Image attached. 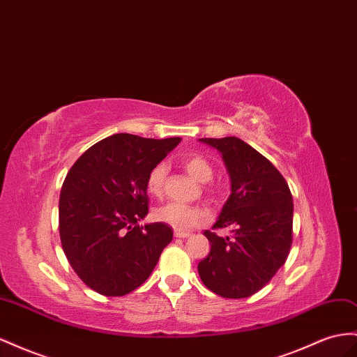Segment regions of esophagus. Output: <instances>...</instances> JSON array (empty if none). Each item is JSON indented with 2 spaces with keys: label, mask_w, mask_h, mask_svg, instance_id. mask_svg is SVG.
I'll list each match as a JSON object with an SVG mask.
<instances>
[{
  "label": "esophagus",
  "mask_w": 357,
  "mask_h": 357,
  "mask_svg": "<svg viewBox=\"0 0 357 357\" xmlns=\"http://www.w3.org/2000/svg\"><path fill=\"white\" fill-rule=\"evenodd\" d=\"M190 234L189 233H183V231H174V237H178V238H186L189 237Z\"/></svg>",
  "instance_id": "34e87169"
}]
</instances>
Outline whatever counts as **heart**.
Returning <instances> with one entry per match:
<instances>
[{
  "instance_id": "heart-1",
  "label": "heart",
  "mask_w": 357,
  "mask_h": 357,
  "mask_svg": "<svg viewBox=\"0 0 357 357\" xmlns=\"http://www.w3.org/2000/svg\"><path fill=\"white\" fill-rule=\"evenodd\" d=\"M183 167L199 183H207L213 177V167L211 163L198 153H192L183 158ZM167 163L159 162L153 167L146 180V186L149 194L153 197H162L163 188H165L167 180ZM207 192L215 197L216 190L213 188H207ZM155 216L159 222L167 224L177 231H190L204 225L208 220V211L204 207L199 206H189L181 204V202H168V204L159 207L155 211Z\"/></svg>"
}]
</instances>
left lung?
Instances as JSON below:
<instances>
[{
  "label": "left lung",
  "mask_w": 357,
  "mask_h": 357,
  "mask_svg": "<svg viewBox=\"0 0 357 357\" xmlns=\"http://www.w3.org/2000/svg\"><path fill=\"white\" fill-rule=\"evenodd\" d=\"M218 149L231 177V195L211 229L233 225V236L210 229L208 255L198 273L210 291L228 298L255 294L276 275L293 243V197L273 163L236 137L201 138Z\"/></svg>",
  "instance_id": "8db88e82"
}]
</instances>
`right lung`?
Wrapping results in <instances>:
<instances>
[{
	"label": "right lung",
	"mask_w": 357,
	"mask_h": 357,
	"mask_svg": "<svg viewBox=\"0 0 357 357\" xmlns=\"http://www.w3.org/2000/svg\"><path fill=\"white\" fill-rule=\"evenodd\" d=\"M180 141L115 133L96 142L67 172L59 206L61 246L91 290L103 296L133 291L172 240L167 224L139 227L138 220L149 213V171Z\"/></svg>",
	"instance_id": "add662e5"
}]
</instances>
